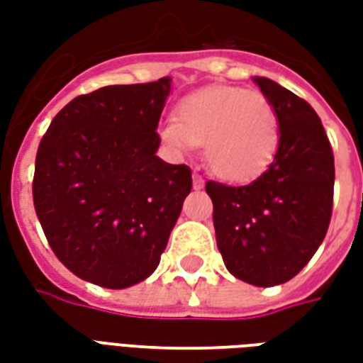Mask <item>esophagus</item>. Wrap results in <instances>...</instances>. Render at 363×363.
Instances as JSON below:
<instances>
[{
  "mask_svg": "<svg viewBox=\"0 0 363 363\" xmlns=\"http://www.w3.org/2000/svg\"><path fill=\"white\" fill-rule=\"evenodd\" d=\"M192 186H194L196 190H200L202 186H204V179H202L198 173H194V177H192Z\"/></svg>",
  "mask_w": 363,
  "mask_h": 363,
  "instance_id": "1",
  "label": "esophagus"
}]
</instances>
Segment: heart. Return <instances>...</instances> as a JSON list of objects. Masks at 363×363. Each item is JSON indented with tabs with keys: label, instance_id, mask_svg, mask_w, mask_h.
Returning <instances> with one entry per match:
<instances>
[{
	"label": "heart",
	"instance_id": "b5f03b06",
	"mask_svg": "<svg viewBox=\"0 0 363 363\" xmlns=\"http://www.w3.org/2000/svg\"><path fill=\"white\" fill-rule=\"evenodd\" d=\"M159 138L177 155L204 145L210 171L229 182H249L267 171L280 145V122L259 91L213 85L184 96Z\"/></svg>",
	"mask_w": 363,
	"mask_h": 363
}]
</instances>
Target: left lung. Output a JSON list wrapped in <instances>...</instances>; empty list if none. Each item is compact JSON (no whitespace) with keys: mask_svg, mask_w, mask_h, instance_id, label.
<instances>
[{"mask_svg":"<svg viewBox=\"0 0 363 363\" xmlns=\"http://www.w3.org/2000/svg\"><path fill=\"white\" fill-rule=\"evenodd\" d=\"M280 122L276 157L257 181H210L216 241L239 280L270 288L291 280L327 235L333 213L335 155L311 104L268 77H252Z\"/></svg>","mask_w":363,"mask_h":363,"instance_id":"obj_1","label":"left lung"}]
</instances>
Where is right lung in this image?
I'll use <instances>...</instances> for the list:
<instances>
[{
    "label": "right lung",
    "mask_w": 363,
    "mask_h": 363,
    "mask_svg": "<svg viewBox=\"0 0 363 363\" xmlns=\"http://www.w3.org/2000/svg\"><path fill=\"white\" fill-rule=\"evenodd\" d=\"M171 77L75 96L38 145L33 200L60 262L124 289L155 272L192 189L186 165L155 153Z\"/></svg>",
    "instance_id": "add662e5"
}]
</instances>
